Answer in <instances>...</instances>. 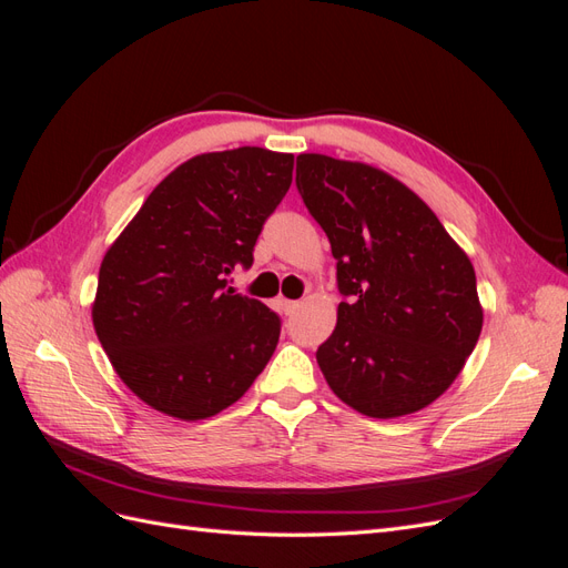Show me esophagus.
I'll use <instances>...</instances> for the list:
<instances>
[{
  "label": "esophagus",
  "instance_id": "34e87169",
  "mask_svg": "<svg viewBox=\"0 0 568 568\" xmlns=\"http://www.w3.org/2000/svg\"><path fill=\"white\" fill-rule=\"evenodd\" d=\"M298 305H301L298 301H286V298H284V301H282V311H284L286 315H291V313H294V311H296V307H298Z\"/></svg>",
  "mask_w": 568,
  "mask_h": 568
}]
</instances>
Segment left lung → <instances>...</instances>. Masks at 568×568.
I'll list each match as a JSON object with an SVG mask.
<instances>
[{
  "mask_svg": "<svg viewBox=\"0 0 568 568\" xmlns=\"http://www.w3.org/2000/svg\"><path fill=\"white\" fill-rule=\"evenodd\" d=\"M305 209L336 257V329L317 365L338 398L390 419L432 405L471 355L484 311L474 265L436 213L384 170L296 159Z\"/></svg>",
  "mask_w": 568,
  "mask_h": 568,
  "instance_id": "obj_1",
  "label": "left lung"
}]
</instances>
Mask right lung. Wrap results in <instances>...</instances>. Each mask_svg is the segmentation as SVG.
I'll use <instances>...</instances> for the list:
<instances>
[{
  "instance_id": "1",
  "label": "right lung",
  "mask_w": 568,
  "mask_h": 568,
  "mask_svg": "<svg viewBox=\"0 0 568 568\" xmlns=\"http://www.w3.org/2000/svg\"><path fill=\"white\" fill-rule=\"evenodd\" d=\"M294 156L261 146L201 153L144 201L99 270L94 332L125 386L168 417L196 422L236 403L277 348L282 320L234 294Z\"/></svg>"
}]
</instances>
